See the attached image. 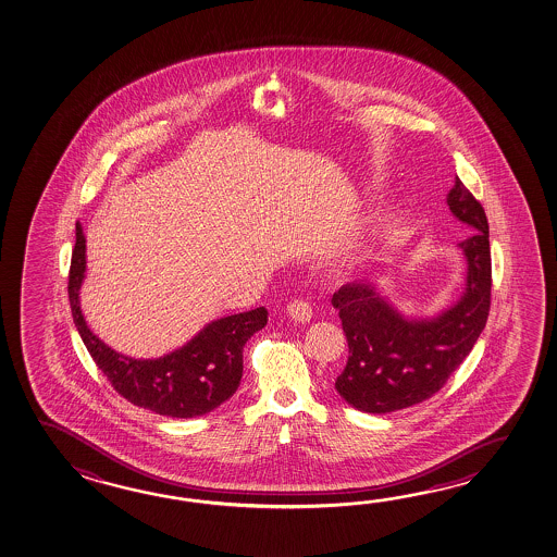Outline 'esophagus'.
Wrapping results in <instances>:
<instances>
[{"label":"esophagus","instance_id":"obj_1","mask_svg":"<svg viewBox=\"0 0 557 557\" xmlns=\"http://www.w3.org/2000/svg\"><path fill=\"white\" fill-rule=\"evenodd\" d=\"M287 314L292 317L293 321L305 324V322L311 321V305L307 301H299V299H297V301H292L287 305Z\"/></svg>","mask_w":557,"mask_h":557}]
</instances>
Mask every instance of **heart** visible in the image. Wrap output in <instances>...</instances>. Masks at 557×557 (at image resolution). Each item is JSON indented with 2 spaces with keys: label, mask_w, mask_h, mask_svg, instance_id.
<instances>
[{
  "label": "heart",
  "mask_w": 557,
  "mask_h": 557,
  "mask_svg": "<svg viewBox=\"0 0 557 557\" xmlns=\"http://www.w3.org/2000/svg\"><path fill=\"white\" fill-rule=\"evenodd\" d=\"M338 265H346V268H351V265L358 264L360 262V250L358 248H348V250H344L338 256Z\"/></svg>",
  "instance_id": "obj_1"
}]
</instances>
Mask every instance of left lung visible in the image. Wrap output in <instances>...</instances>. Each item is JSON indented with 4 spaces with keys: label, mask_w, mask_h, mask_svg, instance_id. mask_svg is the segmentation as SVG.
Segmentation results:
<instances>
[{
    "label": "left lung",
    "mask_w": 557,
    "mask_h": 557,
    "mask_svg": "<svg viewBox=\"0 0 557 557\" xmlns=\"http://www.w3.org/2000/svg\"><path fill=\"white\" fill-rule=\"evenodd\" d=\"M446 203L471 231L458 245L468 265L458 301L432 317H407L370 280L346 283L332 295L350 348L334 387L354 409L381 414L429 399L485 329L491 305L487 216L458 176Z\"/></svg>",
    "instance_id": "8db88e82"
}]
</instances>
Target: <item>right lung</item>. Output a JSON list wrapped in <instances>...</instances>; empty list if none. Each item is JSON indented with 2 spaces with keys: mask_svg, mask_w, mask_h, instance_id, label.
Here are the masks:
<instances>
[{
  "mask_svg": "<svg viewBox=\"0 0 557 557\" xmlns=\"http://www.w3.org/2000/svg\"><path fill=\"white\" fill-rule=\"evenodd\" d=\"M84 277L86 236L76 223V246L69 275L72 317L89 356L121 397L162 417L194 419L215 410L235 395L243 377L245 344L264 329L265 307L207 322L182 348L154 360H137L109 348L89 331L79 307Z\"/></svg>",
  "mask_w": 557,
  "mask_h": 557,
  "instance_id": "obj_1",
  "label": "right lung"
}]
</instances>
